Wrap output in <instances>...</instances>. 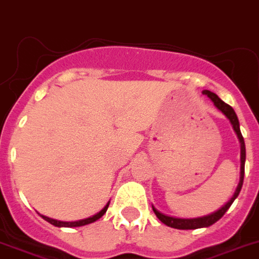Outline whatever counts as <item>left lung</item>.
<instances>
[{
  "mask_svg": "<svg viewBox=\"0 0 259 259\" xmlns=\"http://www.w3.org/2000/svg\"><path fill=\"white\" fill-rule=\"evenodd\" d=\"M203 94H206L208 97L209 100L213 102V105L224 113L226 117L229 118V121L231 122L233 125V129L235 132L236 137L239 139V143H240V179H239V184L236 187L235 192H234L233 197L230 198L229 202H226L221 208H219L217 211L212 212V213L206 214V216L202 217H195V219H178V217H171V216H166V214L161 213V212L157 211L153 206V212L156 213V216L158 217V220L161 222H163L165 225L170 226V228L174 229H179V230H194V229H200V228H208L211 225H213L214 222L219 221L222 216L225 214V212L228 211L230 208V206L233 204L234 200L238 198L239 193H240L241 187H243V181H244V166H245V143H244V138L241 135L240 132V125H239V120L238 116H236L235 111L231 106H229L228 103H225L224 101L220 98L217 94L212 93L211 91H203Z\"/></svg>",
  "mask_w": 259,
  "mask_h": 259,
  "instance_id": "left-lung-1",
  "label": "left lung"
}]
</instances>
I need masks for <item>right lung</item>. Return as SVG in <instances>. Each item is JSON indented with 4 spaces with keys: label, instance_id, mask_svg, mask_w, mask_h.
Here are the masks:
<instances>
[{
    "label": "right lung",
    "instance_id": "right-lung-1",
    "mask_svg": "<svg viewBox=\"0 0 259 259\" xmlns=\"http://www.w3.org/2000/svg\"><path fill=\"white\" fill-rule=\"evenodd\" d=\"M108 206H110V200H108L107 204H106V206L103 207V208L101 209V211L98 212V213L93 214V216L88 217V219L79 220V221H59V220L50 219V217L43 216V214H40V216H42L43 220H46V221L50 222V224L55 225V226H57V228H78V226H84V225L92 224V222L97 221V220H100L101 217H102L103 214L106 213V211H107Z\"/></svg>",
    "mask_w": 259,
    "mask_h": 259
}]
</instances>
